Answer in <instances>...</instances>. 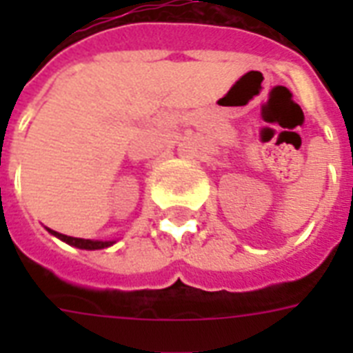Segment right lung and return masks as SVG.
Segmentation results:
<instances>
[{
  "mask_svg": "<svg viewBox=\"0 0 353 353\" xmlns=\"http://www.w3.org/2000/svg\"><path fill=\"white\" fill-rule=\"evenodd\" d=\"M49 232L57 236V238H60V240H63L65 243H69V245L79 247V249H90V251H93V249H104V247H110L113 243V241H93L84 240V238H73V236L60 234V232L51 231V229H49Z\"/></svg>",
  "mask_w": 353,
  "mask_h": 353,
  "instance_id": "add662e5",
  "label": "right lung"
}]
</instances>
